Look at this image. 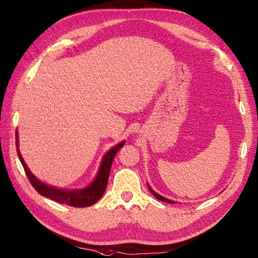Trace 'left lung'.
<instances>
[{
    "label": "left lung",
    "mask_w": 258,
    "mask_h": 258,
    "mask_svg": "<svg viewBox=\"0 0 258 258\" xmlns=\"http://www.w3.org/2000/svg\"><path fill=\"white\" fill-rule=\"evenodd\" d=\"M148 188H149V190L151 191V194L153 195V196L156 198V199H159V200H161V202H164V203H168V204H175V202H173V200H168L167 198H165V197H162L161 195H159V194H156L152 188L150 187V185H149V183H148ZM181 204V203H180Z\"/></svg>",
    "instance_id": "1"
}]
</instances>
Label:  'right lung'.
I'll return each instance as SVG.
<instances>
[{"mask_svg":"<svg viewBox=\"0 0 258 258\" xmlns=\"http://www.w3.org/2000/svg\"><path fill=\"white\" fill-rule=\"evenodd\" d=\"M15 136H16V151H17L18 158H20V161L25 169V173H26L31 186H33L35 189L38 191V194H40L43 197L52 199L54 202L62 205L66 204L71 207H79V208H81V207L92 206L102 198V196L106 190V187H107V181H108V176H109L112 161H114V158L118 151L120 150L123 147V144L125 143L124 141L118 143L117 146L111 148L108 152L104 155L103 161L100 163L99 171L96 175L95 179L93 180V183L90 186H87L85 188H81V189H61V188L52 187L45 184L43 181L37 178L35 175L29 171L27 165L25 164L20 151H18L17 130L15 133Z\"/></svg>","mask_w":258,"mask_h":258,"instance_id":"obj_1","label":"right lung"}]
</instances>
